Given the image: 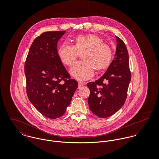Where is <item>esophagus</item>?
Segmentation results:
<instances>
[{"instance_id": "esophagus-1", "label": "esophagus", "mask_w": 159, "mask_h": 159, "mask_svg": "<svg viewBox=\"0 0 159 159\" xmlns=\"http://www.w3.org/2000/svg\"><path fill=\"white\" fill-rule=\"evenodd\" d=\"M86 84V83H82V82H78V85H79V87H81V86H84V85H85Z\"/></svg>"}]
</instances>
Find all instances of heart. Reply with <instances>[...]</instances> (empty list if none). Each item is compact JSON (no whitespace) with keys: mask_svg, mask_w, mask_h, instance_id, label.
<instances>
[{"mask_svg":"<svg viewBox=\"0 0 159 159\" xmlns=\"http://www.w3.org/2000/svg\"><path fill=\"white\" fill-rule=\"evenodd\" d=\"M81 54L83 61L75 64L70 70L71 75L80 81L92 78L95 69L98 72L106 70L112 62L111 47L94 34L78 35L74 38L72 46L63 44L57 49L59 59L68 67L74 64Z\"/></svg>","mask_w":159,"mask_h":159,"instance_id":"heart-1","label":"heart"}]
</instances>
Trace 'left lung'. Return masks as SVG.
Instances as JSON below:
<instances>
[{
  "label": "left lung",
  "mask_w": 159,
  "mask_h": 159,
  "mask_svg": "<svg viewBox=\"0 0 159 159\" xmlns=\"http://www.w3.org/2000/svg\"><path fill=\"white\" fill-rule=\"evenodd\" d=\"M116 50L113 61L104 75L87 84L91 111L101 118L112 116L124 105L131 80L128 51L124 42L116 36Z\"/></svg>",
  "instance_id": "1"
}]
</instances>
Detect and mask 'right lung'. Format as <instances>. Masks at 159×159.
I'll list each match as a JSON object with an SVG mask.
<instances>
[{
  "instance_id": "add662e5",
  "label": "right lung",
  "mask_w": 159,
  "mask_h": 159,
  "mask_svg": "<svg viewBox=\"0 0 159 159\" xmlns=\"http://www.w3.org/2000/svg\"><path fill=\"white\" fill-rule=\"evenodd\" d=\"M65 32H46L37 37L24 66L29 100L42 115L52 119L65 113L78 87L57 55V42Z\"/></svg>"
}]
</instances>
